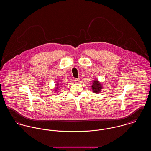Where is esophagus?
I'll return each mask as SVG.
<instances>
[{"label": "esophagus", "instance_id": "obj_1", "mask_svg": "<svg viewBox=\"0 0 151 151\" xmlns=\"http://www.w3.org/2000/svg\"><path fill=\"white\" fill-rule=\"evenodd\" d=\"M75 82L76 83H79L80 82V79H75Z\"/></svg>", "mask_w": 151, "mask_h": 151}]
</instances>
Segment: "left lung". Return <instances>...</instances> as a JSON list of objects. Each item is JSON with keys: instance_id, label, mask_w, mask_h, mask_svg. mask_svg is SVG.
<instances>
[{"instance_id": "obj_1", "label": "left lung", "mask_w": 151, "mask_h": 151, "mask_svg": "<svg viewBox=\"0 0 151 151\" xmlns=\"http://www.w3.org/2000/svg\"><path fill=\"white\" fill-rule=\"evenodd\" d=\"M102 89V86L100 82H99L97 79L94 80L93 85L92 86V89L94 93H100Z\"/></svg>"}]
</instances>
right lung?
I'll return each instance as SVG.
<instances>
[{"mask_svg": "<svg viewBox=\"0 0 151 151\" xmlns=\"http://www.w3.org/2000/svg\"><path fill=\"white\" fill-rule=\"evenodd\" d=\"M56 86H55L56 87H55V92H57L59 91V83L56 84Z\"/></svg>", "mask_w": 151, "mask_h": 151, "instance_id": "obj_1", "label": "right lung"}]
</instances>
